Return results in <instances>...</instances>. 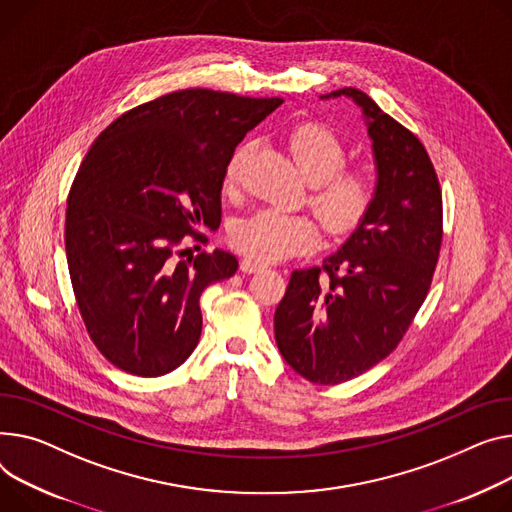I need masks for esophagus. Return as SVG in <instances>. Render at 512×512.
<instances>
[{"label": "esophagus", "instance_id": "obj_1", "mask_svg": "<svg viewBox=\"0 0 512 512\" xmlns=\"http://www.w3.org/2000/svg\"><path fill=\"white\" fill-rule=\"evenodd\" d=\"M265 265L261 261H255V259H243L241 261V269L245 271V274H255V271H261Z\"/></svg>", "mask_w": 512, "mask_h": 512}]
</instances>
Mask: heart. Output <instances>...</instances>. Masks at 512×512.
I'll use <instances>...</instances> for the list:
<instances>
[{
  "label": "heart",
  "instance_id": "b5f03b06",
  "mask_svg": "<svg viewBox=\"0 0 512 512\" xmlns=\"http://www.w3.org/2000/svg\"><path fill=\"white\" fill-rule=\"evenodd\" d=\"M290 154L300 173L313 183V208L333 234L354 230L368 214L374 201V181L366 170H344L346 148L337 135L317 123L300 125L290 135ZM238 152L228 170L226 181L236 179ZM321 238L319 224L304 214L280 210H261L236 222L230 234L232 245L255 261H282L317 247Z\"/></svg>",
  "mask_w": 512,
  "mask_h": 512
}]
</instances>
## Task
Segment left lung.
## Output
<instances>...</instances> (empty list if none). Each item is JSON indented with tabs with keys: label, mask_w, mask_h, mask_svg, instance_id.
<instances>
[{
	"label": "left lung",
	"mask_w": 512,
	"mask_h": 512,
	"mask_svg": "<svg viewBox=\"0 0 512 512\" xmlns=\"http://www.w3.org/2000/svg\"><path fill=\"white\" fill-rule=\"evenodd\" d=\"M372 142L374 201L323 267L292 271L274 315L282 358L317 385H337L387 358L422 306L442 241V195L416 135L356 88ZM325 270L329 279H321Z\"/></svg>",
	"instance_id": "8db88e82"
}]
</instances>
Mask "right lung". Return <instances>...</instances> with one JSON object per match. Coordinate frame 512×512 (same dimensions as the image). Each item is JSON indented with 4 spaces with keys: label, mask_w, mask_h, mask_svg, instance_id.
<instances>
[{
    "label": "right lung",
    "mask_w": 512,
    "mask_h": 512,
    "mask_svg": "<svg viewBox=\"0 0 512 512\" xmlns=\"http://www.w3.org/2000/svg\"><path fill=\"white\" fill-rule=\"evenodd\" d=\"M282 102L179 90L94 140L67 197L65 253L88 335L117 368L162 377L195 350L199 296L238 261L222 249L183 259L177 247L195 226L220 224L234 148Z\"/></svg>",
    "instance_id": "add662e5"
}]
</instances>
